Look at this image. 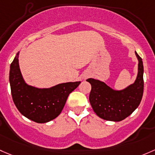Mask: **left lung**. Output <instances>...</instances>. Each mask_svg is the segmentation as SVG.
<instances>
[{
    "label": "left lung",
    "instance_id": "1",
    "mask_svg": "<svg viewBox=\"0 0 155 155\" xmlns=\"http://www.w3.org/2000/svg\"><path fill=\"white\" fill-rule=\"evenodd\" d=\"M138 58V73L134 84L123 91H114L105 83L87 79L91 84L89 101L93 110L103 120L119 122L133 113L139 106L144 87L142 58L135 52Z\"/></svg>",
    "mask_w": 155,
    "mask_h": 155
}]
</instances>
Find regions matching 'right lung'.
I'll use <instances>...</instances> for the list:
<instances>
[{
	"instance_id": "add662e5",
	"label": "right lung",
	"mask_w": 155,
	"mask_h": 155,
	"mask_svg": "<svg viewBox=\"0 0 155 155\" xmlns=\"http://www.w3.org/2000/svg\"><path fill=\"white\" fill-rule=\"evenodd\" d=\"M18 53L11 63L9 71L13 102L20 113L32 121L38 123L51 121L60 114L69 94L81 82L62 83L44 89L28 85L19 68Z\"/></svg>"
}]
</instances>
